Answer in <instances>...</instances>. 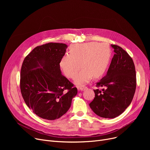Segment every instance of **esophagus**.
Returning <instances> with one entry per match:
<instances>
[{
  "label": "esophagus",
  "mask_w": 150,
  "mask_h": 150,
  "mask_svg": "<svg viewBox=\"0 0 150 150\" xmlns=\"http://www.w3.org/2000/svg\"><path fill=\"white\" fill-rule=\"evenodd\" d=\"M86 88H87V87H86V86H80V87H78V90L79 91H84Z\"/></svg>",
  "instance_id": "esophagus-1"
}]
</instances>
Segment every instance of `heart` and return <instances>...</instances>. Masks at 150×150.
<instances>
[{"label":"heart","instance_id":"heart-1","mask_svg":"<svg viewBox=\"0 0 150 150\" xmlns=\"http://www.w3.org/2000/svg\"><path fill=\"white\" fill-rule=\"evenodd\" d=\"M70 54L63 56L59 66L64 74L73 78L81 67L82 70L75 77V83L81 85L88 82L93 76L99 78L108 67L111 58V50L105 43L91 42L74 44L70 48Z\"/></svg>","mask_w":150,"mask_h":150}]
</instances>
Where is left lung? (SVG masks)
I'll return each mask as SVG.
<instances>
[{"instance_id": "8db88e82", "label": "left lung", "mask_w": 150, "mask_h": 150, "mask_svg": "<svg viewBox=\"0 0 150 150\" xmlns=\"http://www.w3.org/2000/svg\"><path fill=\"white\" fill-rule=\"evenodd\" d=\"M115 54L106 75L97 83L102 91L93 90L96 96L89 104L97 115L113 119L122 114L131 104L136 88L134 64L122 47L111 44Z\"/></svg>"}]
</instances>
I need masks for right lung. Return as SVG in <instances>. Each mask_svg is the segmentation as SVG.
Wrapping results in <instances>:
<instances>
[{
    "label": "right lung",
    "mask_w": 150,
    "mask_h": 150,
    "mask_svg": "<svg viewBox=\"0 0 150 150\" xmlns=\"http://www.w3.org/2000/svg\"><path fill=\"white\" fill-rule=\"evenodd\" d=\"M67 45L48 43L38 46L25 57L21 70L20 88L28 107L42 119L53 120L65 114L76 88L62 75L59 62Z\"/></svg>",
    "instance_id": "obj_1"
}]
</instances>
